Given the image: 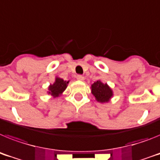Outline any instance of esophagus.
Returning <instances> with one entry per match:
<instances>
[{"mask_svg": "<svg viewBox=\"0 0 160 160\" xmlns=\"http://www.w3.org/2000/svg\"><path fill=\"white\" fill-rule=\"evenodd\" d=\"M77 79L78 80V81H84V77L82 76V75H78Z\"/></svg>", "mask_w": 160, "mask_h": 160, "instance_id": "esophagus-1", "label": "esophagus"}]
</instances>
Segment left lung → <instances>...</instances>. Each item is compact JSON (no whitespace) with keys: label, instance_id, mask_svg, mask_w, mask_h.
I'll list each match as a JSON object with an SVG mask.
<instances>
[{"label":"left lung","instance_id":"1","mask_svg":"<svg viewBox=\"0 0 160 160\" xmlns=\"http://www.w3.org/2000/svg\"><path fill=\"white\" fill-rule=\"evenodd\" d=\"M91 94L95 96V100L101 103H108L113 97V91L107 83H103L100 80L91 85Z\"/></svg>","mask_w":160,"mask_h":160}]
</instances>
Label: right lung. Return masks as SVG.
Listing matches in <instances>:
<instances>
[{
  "instance_id": "add662e5",
  "label": "right lung",
  "mask_w": 160,
  "mask_h": 160,
  "mask_svg": "<svg viewBox=\"0 0 160 160\" xmlns=\"http://www.w3.org/2000/svg\"><path fill=\"white\" fill-rule=\"evenodd\" d=\"M69 82V81H65L64 79L61 78L58 76H56L55 82H53V84H50L48 86V95H51V96L53 98L61 96L68 87Z\"/></svg>"
}]
</instances>
